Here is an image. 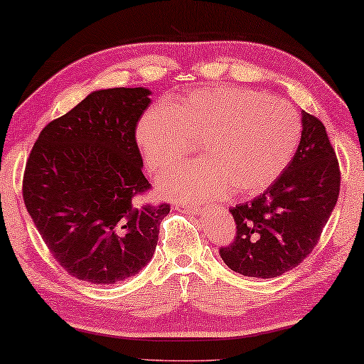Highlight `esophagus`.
Here are the masks:
<instances>
[{"label": "esophagus", "instance_id": "obj_1", "mask_svg": "<svg viewBox=\"0 0 364 364\" xmlns=\"http://www.w3.org/2000/svg\"><path fill=\"white\" fill-rule=\"evenodd\" d=\"M174 208H176V210L183 211V213H187V214H195L196 211H198V208L193 206V205H187V203H176Z\"/></svg>", "mask_w": 364, "mask_h": 364}]
</instances>
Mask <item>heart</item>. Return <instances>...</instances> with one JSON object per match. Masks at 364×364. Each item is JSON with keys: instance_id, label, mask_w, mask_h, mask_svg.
<instances>
[{"instance_id": "heart-1", "label": "heart", "mask_w": 364, "mask_h": 364, "mask_svg": "<svg viewBox=\"0 0 364 364\" xmlns=\"http://www.w3.org/2000/svg\"><path fill=\"white\" fill-rule=\"evenodd\" d=\"M300 136L301 119L287 101L232 85L153 106L136 126V143L158 174L198 145L200 161L159 181L163 192L188 201L264 192L287 169Z\"/></svg>"}]
</instances>
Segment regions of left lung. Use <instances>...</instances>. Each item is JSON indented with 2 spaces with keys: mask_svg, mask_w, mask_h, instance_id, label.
Segmentation results:
<instances>
[{
  "mask_svg": "<svg viewBox=\"0 0 364 364\" xmlns=\"http://www.w3.org/2000/svg\"><path fill=\"white\" fill-rule=\"evenodd\" d=\"M301 139L277 181L248 203L229 211L237 232L219 248L232 271L271 279L299 266L323 234L341 190V168L324 124L301 114Z\"/></svg>",
  "mask_w": 364,
  "mask_h": 364,
  "instance_id": "1",
  "label": "left lung"
}]
</instances>
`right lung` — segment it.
I'll return each instance as SVG.
<instances>
[{"mask_svg": "<svg viewBox=\"0 0 364 364\" xmlns=\"http://www.w3.org/2000/svg\"><path fill=\"white\" fill-rule=\"evenodd\" d=\"M146 88L88 95L41 130L27 159L22 196L64 271L90 284L135 276L153 258L168 203H148L135 130Z\"/></svg>", "mask_w": 364, "mask_h": 364, "instance_id": "add662e5", "label": "right lung"}]
</instances>
